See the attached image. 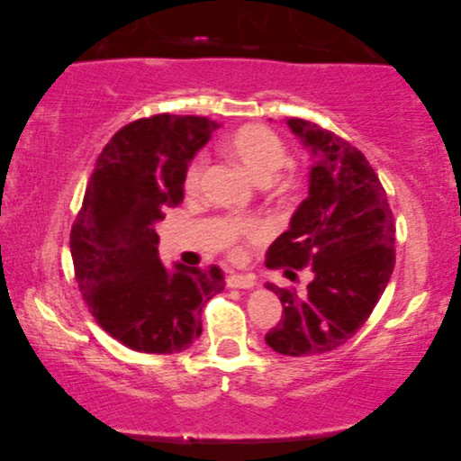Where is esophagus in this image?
<instances>
[{
    "instance_id": "esophagus-1",
    "label": "esophagus",
    "mask_w": 461,
    "mask_h": 461,
    "mask_svg": "<svg viewBox=\"0 0 461 461\" xmlns=\"http://www.w3.org/2000/svg\"><path fill=\"white\" fill-rule=\"evenodd\" d=\"M228 288H253L255 286V278L249 275H238L233 273L226 278Z\"/></svg>"
}]
</instances>
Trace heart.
Segmentation results:
<instances>
[{
    "instance_id": "1",
    "label": "heart",
    "mask_w": 461,
    "mask_h": 461,
    "mask_svg": "<svg viewBox=\"0 0 461 461\" xmlns=\"http://www.w3.org/2000/svg\"><path fill=\"white\" fill-rule=\"evenodd\" d=\"M221 148L233 159H238L258 183L273 185L278 194H290L296 188V179L292 175L275 179L282 165L288 159V151L282 138L268 126L245 124L223 138ZM204 171L206 159L203 156H196L188 161L183 173V191L186 196L198 194ZM267 235L268 230L263 221L253 218H233L223 223L221 243L228 247L233 258H243L245 247L265 241Z\"/></svg>"
}]
</instances>
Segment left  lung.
<instances>
[{"mask_svg":"<svg viewBox=\"0 0 461 461\" xmlns=\"http://www.w3.org/2000/svg\"><path fill=\"white\" fill-rule=\"evenodd\" d=\"M286 124L320 161L290 230L268 247L267 267L286 268L290 280L310 268L312 282L303 294L267 285L285 310L265 340L286 357H310L345 345L370 317L395 267V220L358 148L303 118Z\"/></svg>","mask_w":461,"mask_h":461,"instance_id":"1","label":"left lung"}]
</instances>
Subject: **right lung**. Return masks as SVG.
Instances as JSON below:
<instances>
[{
	"mask_svg": "<svg viewBox=\"0 0 461 461\" xmlns=\"http://www.w3.org/2000/svg\"><path fill=\"white\" fill-rule=\"evenodd\" d=\"M218 122L153 114L126 124L99 153L69 233L76 280L91 315L136 352L175 354L203 333V308L226 286L220 267L158 258L156 223L183 200V173Z\"/></svg>",
	"mask_w": 461,
	"mask_h": 461,
	"instance_id": "add662e5",
	"label": "right lung"
}]
</instances>
